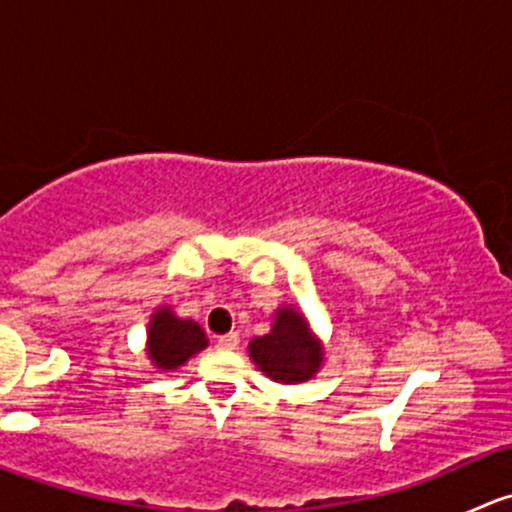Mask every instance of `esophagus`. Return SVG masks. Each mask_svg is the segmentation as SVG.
<instances>
[{
	"mask_svg": "<svg viewBox=\"0 0 512 512\" xmlns=\"http://www.w3.org/2000/svg\"><path fill=\"white\" fill-rule=\"evenodd\" d=\"M237 344H240V334L237 332H230V334H223V337H218L220 349H237Z\"/></svg>",
	"mask_w": 512,
	"mask_h": 512,
	"instance_id": "obj_1",
	"label": "esophagus"
}]
</instances>
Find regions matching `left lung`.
Segmentation results:
<instances>
[{
    "label": "left lung",
    "mask_w": 512,
    "mask_h": 512,
    "mask_svg": "<svg viewBox=\"0 0 512 512\" xmlns=\"http://www.w3.org/2000/svg\"><path fill=\"white\" fill-rule=\"evenodd\" d=\"M250 359L277 384H304L324 364V344L309 327V319L292 304L275 309L272 329L247 344Z\"/></svg>",
    "instance_id": "obj_1"
}]
</instances>
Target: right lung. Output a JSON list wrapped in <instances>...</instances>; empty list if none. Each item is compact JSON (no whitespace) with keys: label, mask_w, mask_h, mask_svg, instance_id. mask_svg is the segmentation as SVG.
Instances as JSON below:
<instances>
[{"label":"right lung","mask_w":512,"mask_h":512,"mask_svg":"<svg viewBox=\"0 0 512 512\" xmlns=\"http://www.w3.org/2000/svg\"><path fill=\"white\" fill-rule=\"evenodd\" d=\"M208 347L203 327L193 319H183L160 304L151 314L146 329V354L158 371H173Z\"/></svg>","instance_id":"obj_1"}]
</instances>
